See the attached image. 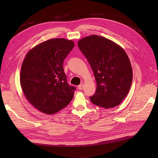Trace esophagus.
Listing matches in <instances>:
<instances>
[{
    "mask_svg": "<svg viewBox=\"0 0 158 158\" xmlns=\"http://www.w3.org/2000/svg\"><path fill=\"white\" fill-rule=\"evenodd\" d=\"M78 88L79 90H82L84 88V84H80L78 86Z\"/></svg>",
    "mask_w": 158,
    "mask_h": 158,
    "instance_id": "1",
    "label": "esophagus"
}]
</instances>
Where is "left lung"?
I'll return each instance as SVG.
<instances>
[{
  "label": "left lung",
  "instance_id": "8db88e82",
  "mask_svg": "<svg viewBox=\"0 0 158 158\" xmlns=\"http://www.w3.org/2000/svg\"><path fill=\"white\" fill-rule=\"evenodd\" d=\"M78 45L96 80V91L89 97L91 102L106 109L118 106L127 95L132 81V66L125 50L96 35L79 40Z\"/></svg>",
  "mask_w": 158,
  "mask_h": 158
}]
</instances>
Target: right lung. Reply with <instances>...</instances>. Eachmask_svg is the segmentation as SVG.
<instances>
[{
  "label": "right lung",
  "instance_id": "1",
  "mask_svg": "<svg viewBox=\"0 0 158 158\" xmlns=\"http://www.w3.org/2000/svg\"><path fill=\"white\" fill-rule=\"evenodd\" d=\"M74 47L61 38L47 40L27 52L22 65L20 84L26 98L36 109L54 114L67 106L76 88L70 85L63 63Z\"/></svg>",
  "mask_w": 158,
  "mask_h": 158
}]
</instances>
